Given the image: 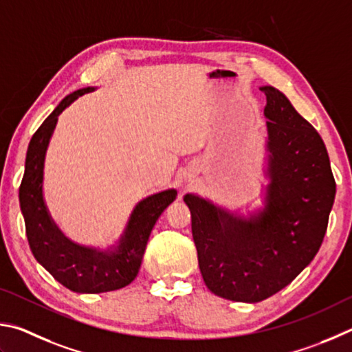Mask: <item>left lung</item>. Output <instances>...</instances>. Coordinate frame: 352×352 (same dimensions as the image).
<instances>
[{
    "label": "left lung",
    "mask_w": 352,
    "mask_h": 352,
    "mask_svg": "<svg viewBox=\"0 0 352 352\" xmlns=\"http://www.w3.org/2000/svg\"><path fill=\"white\" fill-rule=\"evenodd\" d=\"M264 116L269 133L266 208L249 221L187 195L206 286L218 297L256 303L286 287L323 243L336 179L320 134L272 86Z\"/></svg>",
    "instance_id": "1"
}]
</instances>
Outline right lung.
<instances>
[{
  "instance_id": "add662e5",
  "label": "right lung",
  "mask_w": 352,
  "mask_h": 352,
  "mask_svg": "<svg viewBox=\"0 0 352 352\" xmlns=\"http://www.w3.org/2000/svg\"><path fill=\"white\" fill-rule=\"evenodd\" d=\"M94 88L72 92L58 103L29 142L20 186V207L26 224V236L43 267L65 287L80 294H100L128 286L138 276L148 238L157 218L176 199L175 190L153 195L140 201L128 221L125 235L116 252L82 248L63 236L52 223L43 201V165L58 114Z\"/></svg>"
}]
</instances>
